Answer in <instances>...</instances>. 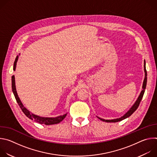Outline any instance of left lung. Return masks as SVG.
<instances>
[{"instance_id":"obj_1","label":"left lung","mask_w":157,"mask_h":157,"mask_svg":"<svg viewBox=\"0 0 157 157\" xmlns=\"http://www.w3.org/2000/svg\"><path fill=\"white\" fill-rule=\"evenodd\" d=\"M144 71H145V79H144V83H143V86H142V88H143V90L142 91L139 97L138 98L137 100L136 101V103L133 104V105L130 108V109L127 112V113L122 117H121V118H119V119H113V120H105V119H101V118H99L98 117V118H99L100 120L104 121V122H119V121H121L127 117H128L129 116H130L134 112H135L138 107L139 106V104L141 102V100L143 98V96L144 94V93H145V88H146V86H147V70H146V68H145V61L144 62Z\"/></svg>"}]
</instances>
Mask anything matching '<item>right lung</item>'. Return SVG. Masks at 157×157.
Returning <instances> with one entry per match:
<instances>
[{
	"label": "right lung",
	"mask_w": 157,
	"mask_h": 157,
	"mask_svg": "<svg viewBox=\"0 0 157 157\" xmlns=\"http://www.w3.org/2000/svg\"><path fill=\"white\" fill-rule=\"evenodd\" d=\"M18 56H17L15 60L14 61V64H13V70H15V68H16V64H17V62L18 60ZM12 91L13 93L14 94V96L15 98V99L18 104V105L20 106V109H21V110L23 111V113L25 114V115L29 117L30 119L33 120L38 123L40 124H45V125H52V124H58L61 121H63L64 117H66V114H64L63 116H60L58 117H39L38 116L34 115L33 114H31L30 112L29 111L24 105L22 104V103L21 102L17 91H16V88H15V77L14 75H13L12 76Z\"/></svg>",
	"instance_id": "1"
}]
</instances>
